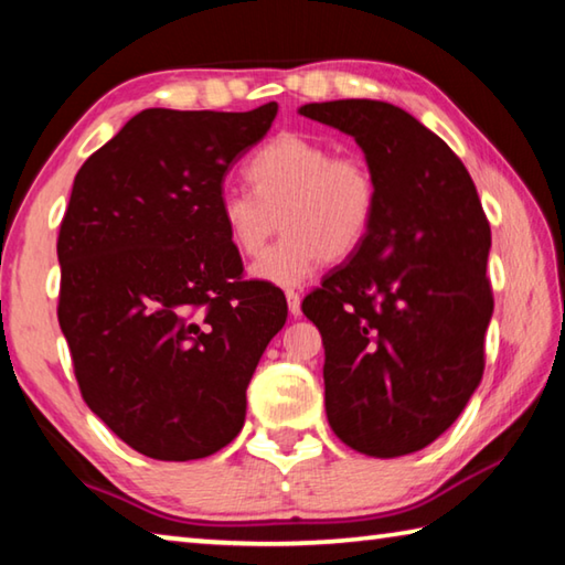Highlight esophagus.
Instances as JSON below:
<instances>
[{
  "instance_id": "34e87169",
  "label": "esophagus",
  "mask_w": 565,
  "mask_h": 565,
  "mask_svg": "<svg viewBox=\"0 0 565 565\" xmlns=\"http://www.w3.org/2000/svg\"><path fill=\"white\" fill-rule=\"evenodd\" d=\"M286 303H289L291 317H301V296H299V291H294V289L286 291Z\"/></svg>"
}]
</instances>
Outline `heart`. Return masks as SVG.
<instances>
[{"label": "heart", "instance_id": "b5f03b06", "mask_svg": "<svg viewBox=\"0 0 565 565\" xmlns=\"http://www.w3.org/2000/svg\"><path fill=\"white\" fill-rule=\"evenodd\" d=\"M246 181L252 191H222L218 218L244 256H259L281 218L286 236L252 269L266 284L296 286L327 259H347L374 222L376 181L366 161L333 157L317 139H271L246 164Z\"/></svg>", "mask_w": 565, "mask_h": 565}]
</instances>
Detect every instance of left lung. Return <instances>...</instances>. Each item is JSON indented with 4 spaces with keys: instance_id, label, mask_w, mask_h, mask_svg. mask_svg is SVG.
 Instances as JSON below:
<instances>
[{
    "instance_id": "obj_1",
    "label": "left lung",
    "mask_w": 565,
    "mask_h": 565,
    "mask_svg": "<svg viewBox=\"0 0 565 565\" xmlns=\"http://www.w3.org/2000/svg\"><path fill=\"white\" fill-rule=\"evenodd\" d=\"M299 114L353 137L376 181L363 244L301 303L321 331L329 424L359 454L420 451L481 384L491 226L461 159L408 111L339 99Z\"/></svg>"
}]
</instances>
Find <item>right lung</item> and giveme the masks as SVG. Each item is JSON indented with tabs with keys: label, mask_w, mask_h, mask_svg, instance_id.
<instances>
[{
	"label": "right lung",
	"mask_w": 565,
	"mask_h": 565,
	"mask_svg": "<svg viewBox=\"0 0 565 565\" xmlns=\"http://www.w3.org/2000/svg\"><path fill=\"white\" fill-rule=\"evenodd\" d=\"M279 104L145 109L76 171L60 228V327L87 406L134 451L194 461L232 444L246 386L286 323L238 281L218 196Z\"/></svg>",
	"instance_id": "obj_1"
}]
</instances>
